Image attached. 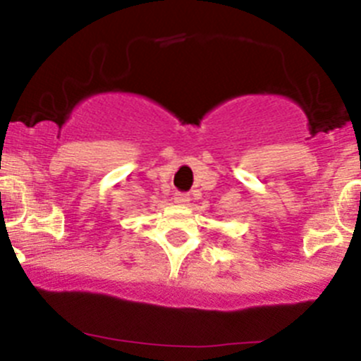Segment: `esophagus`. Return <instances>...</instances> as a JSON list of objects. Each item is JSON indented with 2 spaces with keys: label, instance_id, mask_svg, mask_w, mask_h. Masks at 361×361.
Wrapping results in <instances>:
<instances>
[{
  "label": "esophagus",
  "instance_id": "1",
  "mask_svg": "<svg viewBox=\"0 0 361 361\" xmlns=\"http://www.w3.org/2000/svg\"><path fill=\"white\" fill-rule=\"evenodd\" d=\"M174 201H176L178 204H187V202L190 201V195H188L187 192H178V194L174 195Z\"/></svg>",
  "mask_w": 361,
  "mask_h": 361
}]
</instances>
